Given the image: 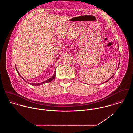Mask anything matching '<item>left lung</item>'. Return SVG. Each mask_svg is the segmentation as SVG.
Returning a JSON list of instances; mask_svg holds the SVG:
<instances>
[{
  "label": "left lung",
  "mask_w": 133,
  "mask_h": 133,
  "mask_svg": "<svg viewBox=\"0 0 133 133\" xmlns=\"http://www.w3.org/2000/svg\"><path fill=\"white\" fill-rule=\"evenodd\" d=\"M119 66H118V68H119ZM114 75H113V76H112V77H111V78H110V79H108V80H107V81H105V82H103V83H105V82H107V81H109V80H110V79H111V78H112V77H113V76H114Z\"/></svg>",
  "instance_id": "obj_1"
}]
</instances>
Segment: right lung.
Listing matches in <instances>:
<instances>
[{
    "mask_svg": "<svg viewBox=\"0 0 133 133\" xmlns=\"http://www.w3.org/2000/svg\"><path fill=\"white\" fill-rule=\"evenodd\" d=\"M16 71H17V73H18V74H19V76H20L21 77V78L23 79V80H24V81H25L21 76L20 75V74H19V73H18V71L17 70V69L16 68ZM55 76H56V72H55V73H54V75H53V76H52L51 78H50V79H49L48 80H46V81H44V82H41V83H30V84H32V85H35V86H37V85H40V84H44V83H48V82H51V81H52L54 78H55Z\"/></svg>",
    "mask_w": 133,
    "mask_h": 133,
    "instance_id": "1",
    "label": "right lung"
}]
</instances>
